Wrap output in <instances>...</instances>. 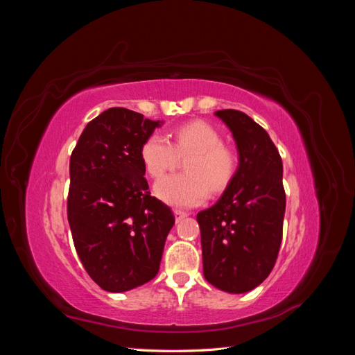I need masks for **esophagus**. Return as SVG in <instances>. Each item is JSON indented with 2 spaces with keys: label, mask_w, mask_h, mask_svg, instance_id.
Masks as SVG:
<instances>
[{
  "label": "esophagus",
  "mask_w": 355,
  "mask_h": 355,
  "mask_svg": "<svg viewBox=\"0 0 355 355\" xmlns=\"http://www.w3.org/2000/svg\"><path fill=\"white\" fill-rule=\"evenodd\" d=\"M173 213H175L176 222H180L182 219H184V218H187V216H188V213H187V211H182V210H178V209H175V210H173Z\"/></svg>",
  "instance_id": "34e87169"
}]
</instances>
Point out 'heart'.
<instances>
[{
	"mask_svg": "<svg viewBox=\"0 0 355 355\" xmlns=\"http://www.w3.org/2000/svg\"><path fill=\"white\" fill-rule=\"evenodd\" d=\"M180 157L189 159V173L168 177L155 185L157 197L176 207L198 206L209 197L210 189L222 192L240 167L237 149L223 142L219 128L202 120L179 125L173 133V142L154 133L141 148L144 167L153 179H160L174 169Z\"/></svg>",
	"mask_w": 355,
	"mask_h": 355,
	"instance_id": "1",
	"label": "heart"
}]
</instances>
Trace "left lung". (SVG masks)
I'll return each instance as SVG.
<instances>
[{"mask_svg": "<svg viewBox=\"0 0 355 355\" xmlns=\"http://www.w3.org/2000/svg\"><path fill=\"white\" fill-rule=\"evenodd\" d=\"M237 142L240 167L214 206L197 214L202 272L228 293L259 286L275 265L283 239V163L265 128L235 110L216 111Z\"/></svg>", "mask_w": 355, "mask_h": 355, "instance_id": "obj_1", "label": "left lung"}]
</instances>
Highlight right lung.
Wrapping results in <instances>:
<instances>
[{
  "mask_svg": "<svg viewBox=\"0 0 355 355\" xmlns=\"http://www.w3.org/2000/svg\"><path fill=\"white\" fill-rule=\"evenodd\" d=\"M159 121L110 108L85 125L69 161L68 222L92 280L125 292L157 275L173 211L153 197L141 148Z\"/></svg>",
  "mask_w": 355,
  "mask_h": 355,
  "instance_id": "add662e5",
  "label": "right lung"
}]
</instances>
